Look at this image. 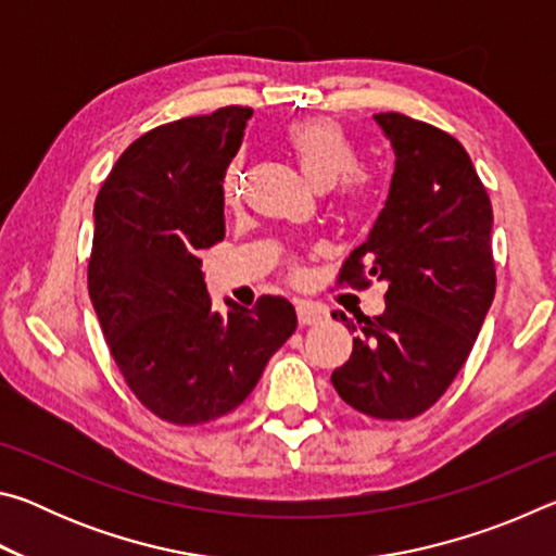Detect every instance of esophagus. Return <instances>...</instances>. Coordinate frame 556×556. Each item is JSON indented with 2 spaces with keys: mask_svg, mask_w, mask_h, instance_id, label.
<instances>
[{
  "mask_svg": "<svg viewBox=\"0 0 556 556\" xmlns=\"http://www.w3.org/2000/svg\"><path fill=\"white\" fill-rule=\"evenodd\" d=\"M296 318H299L301 326H316V324L324 321L326 312H324L321 306L312 304V301H299V304H296Z\"/></svg>",
  "mask_w": 556,
  "mask_h": 556,
  "instance_id": "34e87169",
  "label": "esophagus"
}]
</instances>
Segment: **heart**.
<instances>
[{
  "mask_svg": "<svg viewBox=\"0 0 556 556\" xmlns=\"http://www.w3.org/2000/svg\"><path fill=\"white\" fill-rule=\"evenodd\" d=\"M285 144L296 159L301 174L318 191L341 188L348 203H363L370 193V178L357 172V149L351 137L331 119L308 117L291 122L285 129ZM240 195V164L232 162L225 168L220 181V199L232 205Z\"/></svg>",
  "mask_w": 556,
  "mask_h": 556,
  "instance_id": "b5f03b06",
  "label": "heart"
}]
</instances>
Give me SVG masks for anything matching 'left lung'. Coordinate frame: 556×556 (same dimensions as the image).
<instances>
[{
    "instance_id": "1",
    "label": "left lung",
    "mask_w": 556,
    "mask_h": 556,
    "mask_svg": "<svg viewBox=\"0 0 556 556\" xmlns=\"http://www.w3.org/2000/svg\"><path fill=\"white\" fill-rule=\"evenodd\" d=\"M375 122L394 152L390 193L338 281L368 287L375 277L388 294L380 316L357 321L351 361L331 382L368 417L412 419L454 382L493 304V208L454 137L400 112Z\"/></svg>"
}]
</instances>
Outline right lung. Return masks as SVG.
Here are the masks:
<instances>
[{
	"instance_id": "add662e5",
	"label": "right lung",
	"mask_w": 556,
	"mask_h": 556,
	"mask_svg": "<svg viewBox=\"0 0 556 556\" xmlns=\"http://www.w3.org/2000/svg\"><path fill=\"white\" fill-rule=\"evenodd\" d=\"M250 108L184 117L135 139L96 199L88 291L135 397L178 427L205 425L248 400L296 331L287 299L213 312L201 250L225 238L220 181Z\"/></svg>"
}]
</instances>
